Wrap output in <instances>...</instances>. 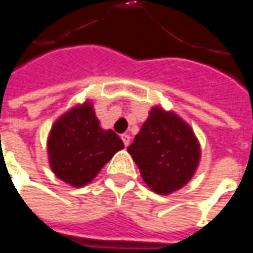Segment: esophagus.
<instances>
[{
    "instance_id": "1",
    "label": "esophagus",
    "mask_w": 253,
    "mask_h": 253,
    "mask_svg": "<svg viewBox=\"0 0 253 253\" xmlns=\"http://www.w3.org/2000/svg\"><path fill=\"white\" fill-rule=\"evenodd\" d=\"M122 140H123V143H125V146H128L130 145V134H122Z\"/></svg>"
}]
</instances>
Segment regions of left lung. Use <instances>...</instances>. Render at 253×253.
<instances>
[{
	"label": "left lung",
	"mask_w": 253,
	"mask_h": 253,
	"mask_svg": "<svg viewBox=\"0 0 253 253\" xmlns=\"http://www.w3.org/2000/svg\"><path fill=\"white\" fill-rule=\"evenodd\" d=\"M146 186L160 195L181 189L193 177L201 146L192 127L176 113L152 107L127 148Z\"/></svg>",
	"instance_id": "1"
}]
</instances>
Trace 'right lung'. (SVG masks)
<instances>
[{
	"label": "right lung",
	"instance_id": "obj_1",
	"mask_svg": "<svg viewBox=\"0 0 253 253\" xmlns=\"http://www.w3.org/2000/svg\"><path fill=\"white\" fill-rule=\"evenodd\" d=\"M46 146L52 173L73 187H82L96 177L125 143L113 130L99 126L92 102L86 101L52 125Z\"/></svg>",
	"mask_w": 253,
	"mask_h": 253
}]
</instances>
